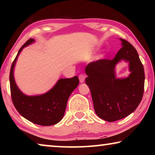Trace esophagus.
Segmentation results:
<instances>
[{"instance_id":"obj_1","label":"esophagus","mask_w":155,"mask_h":155,"mask_svg":"<svg viewBox=\"0 0 155 155\" xmlns=\"http://www.w3.org/2000/svg\"><path fill=\"white\" fill-rule=\"evenodd\" d=\"M78 78H79V81L81 83H83L85 81V76L83 74H81L78 76Z\"/></svg>"}]
</instances>
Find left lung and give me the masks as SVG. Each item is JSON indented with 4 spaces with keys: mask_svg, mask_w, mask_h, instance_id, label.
I'll list each match as a JSON object with an SVG mask.
<instances>
[{
    "mask_svg": "<svg viewBox=\"0 0 155 155\" xmlns=\"http://www.w3.org/2000/svg\"><path fill=\"white\" fill-rule=\"evenodd\" d=\"M122 47L114 59H98L85 68V83L91 91L94 110L99 117L114 122L128 116L137 109L144 91L143 66L132 44L120 38ZM123 59L130 62L129 77L115 78L114 65Z\"/></svg>",
    "mask_w": 155,
    "mask_h": 155,
    "instance_id": "1",
    "label": "left lung"
}]
</instances>
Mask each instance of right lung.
<instances>
[{
    "instance_id": "1",
    "label": "right lung",
    "mask_w": 155,
    "mask_h": 155,
    "mask_svg": "<svg viewBox=\"0 0 155 155\" xmlns=\"http://www.w3.org/2000/svg\"><path fill=\"white\" fill-rule=\"evenodd\" d=\"M33 41L31 38L26 41L12 63L9 74L12 102L18 113L30 122L41 126L54 125L62 119L68 98L78 86L79 80L77 76L70 78H61L52 90L40 96H27L21 92L15 83L14 68L22 48Z\"/></svg>"
}]
</instances>
